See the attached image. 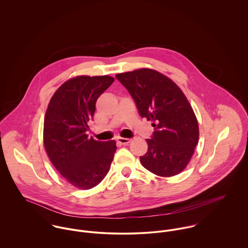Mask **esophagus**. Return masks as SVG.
Here are the masks:
<instances>
[{"mask_svg":"<svg viewBox=\"0 0 248 248\" xmlns=\"http://www.w3.org/2000/svg\"><path fill=\"white\" fill-rule=\"evenodd\" d=\"M117 141L119 142V143H121V144H124V145H126V144H129V143L131 142V139H125V138H117Z\"/></svg>","mask_w":248,"mask_h":248,"instance_id":"34e87169","label":"esophagus"}]
</instances>
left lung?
<instances>
[{
    "label": "left lung",
    "instance_id": "obj_1",
    "mask_svg": "<svg viewBox=\"0 0 248 248\" xmlns=\"http://www.w3.org/2000/svg\"><path fill=\"white\" fill-rule=\"evenodd\" d=\"M141 117L155 128L140 156L144 168L159 177L179 174L190 161L199 141V125L184 93L168 77L150 69L119 73Z\"/></svg>",
    "mask_w": 248,
    "mask_h": 248
}]
</instances>
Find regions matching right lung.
Here are the masks:
<instances>
[{
    "label": "right lung",
    "instance_id": "right-lung-1",
    "mask_svg": "<svg viewBox=\"0 0 248 248\" xmlns=\"http://www.w3.org/2000/svg\"><path fill=\"white\" fill-rule=\"evenodd\" d=\"M110 76H77L53 94L44 121V145L56 170L73 186L88 190L106 177L116 145L114 140L89 139L98 97L113 83Z\"/></svg>",
    "mask_w": 248,
    "mask_h": 248
}]
</instances>
